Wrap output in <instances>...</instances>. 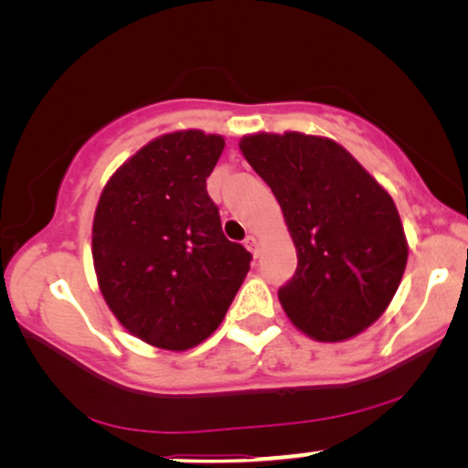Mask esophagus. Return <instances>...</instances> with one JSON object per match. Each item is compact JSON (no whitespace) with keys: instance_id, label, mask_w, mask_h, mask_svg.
I'll list each match as a JSON object with an SVG mask.
<instances>
[{"instance_id":"34e87169","label":"esophagus","mask_w":468,"mask_h":468,"mask_svg":"<svg viewBox=\"0 0 468 468\" xmlns=\"http://www.w3.org/2000/svg\"><path fill=\"white\" fill-rule=\"evenodd\" d=\"M245 247L255 255V258H258V239H255L253 234H249L245 239Z\"/></svg>"}]
</instances>
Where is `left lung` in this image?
Segmentation results:
<instances>
[{
    "instance_id": "left-lung-1",
    "label": "left lung",
    "mask_w": 468,
    "mask_h": 468,
    "mask_svg": "<svg viewBox=\"0 0 468 468\" xmlns=\"http://www.w3.org/2000/svg\"><path fill=\"white\" fill-rule=\"evenodd\" d=\"M240 151L283 210L298 268L279 300L293 324L324 343L368 328L407 266L392 197L341 144L298 132L255 133Z\"/></svg>"
}]
</instances>
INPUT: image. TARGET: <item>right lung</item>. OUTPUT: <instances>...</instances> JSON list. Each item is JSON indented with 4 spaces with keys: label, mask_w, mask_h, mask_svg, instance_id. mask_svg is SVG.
Here are the masks:
<instances>
[{
    "label": "right lung",
    "mask_w": 468,
    "mask_h": 468,
    "mask_svg": "<svg viewBox=\"0 0 468 468\" xmlns=\"http://www.w3.org/2000/svg\"><path fill=\"white\" fill-rule=\"evenodd\" d=\"M221 136L175 132L114 172L93 219V264L114 317L144 343L196 347L223 322L253 255L226 239L207 191Z\"/></svg>",
    "instance_id": "1"
}]
</instances>
